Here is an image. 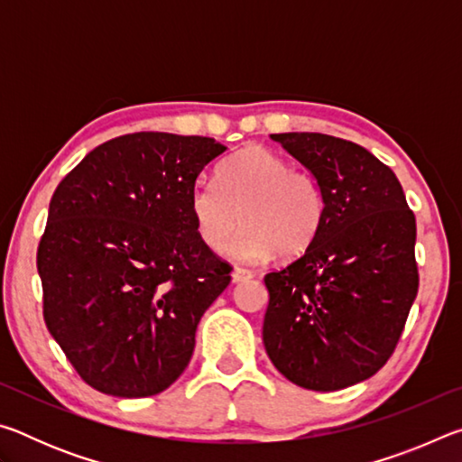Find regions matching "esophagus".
I'll list each match as a JSON object with an SVG mask.
<instances>
[{"label":"esophagus","mask_w":462,"mask_h":462,"mask_svg":"<svg viewBox=\"0 0 462 462\" xmlns=\"http://www.w3.org/2000/svg\"><path fill=\"white\" fill-rule=\"evenodd\" d=\"M232 279H234V283H242V281L253 279V271L242 269V267H234V271H232Z\"/></svg>","instance_id":"obj_1"}]
</instances>
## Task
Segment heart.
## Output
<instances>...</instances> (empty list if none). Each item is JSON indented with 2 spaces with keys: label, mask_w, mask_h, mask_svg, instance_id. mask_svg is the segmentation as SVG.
<instances>
[{
  "label": "heart",
  "mask_w": 462,
  "mask_h": 462,
  "mask_svg": "<svg viewBox=\"0 0 462 462\" xmlns=\"http://www.w3.org/2000/svg\"><path fill=\"white\" fill-rule=\"evenodd\" d=\"M189 212L203 246L214 253L245 224L230 253L259 263L275 250L283 259L306 253L324 224L326 199L310 171L291 167L269 148L248 146L220 167L217 185L193 187Z\"/></svg>",
  "instance_id": "heart-1"
}]
</instances>
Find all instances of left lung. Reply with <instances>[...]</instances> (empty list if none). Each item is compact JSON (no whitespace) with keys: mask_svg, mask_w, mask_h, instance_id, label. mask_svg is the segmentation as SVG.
Returning <instances> with one entry per match:
<instances>
[{"mask_svg":"<svg viewBox=\"0 0 462 462\" xmlns=\"http://www.w3.org/2000/svg\"><path fill=\"white\" fill-rule=\"evenodd\" d=\"M271 138L318 179L326 216L300 259L264 275L263 342L295 385L338 391L373 377L402 338L420 285L416 216L366 148L318 132Z\"/></svg>","mask_w":462,"mask_h":462,"instance_id":"left-lung-1","label":"left lung"}]
</instances>
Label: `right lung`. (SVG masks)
Segmentation results:
<instances>
[{"label": "right lung", "instance_id": "obj_1", "mask_svg": "<svg viewBox=\"0 0 462 462\" xmlns=\"http://www.w3.org/2000/svg\"><path fill=\"white\" fill-rule=\"evenodd\" d=\"M224 151L206 136L136 132L93 148L54 189L36 254L44 322L101 393L156 395L189 365L203 311L232 279L189 212Z\"/></svg>", "mask_w": 462, "mask_h": 462}]
</instances>
